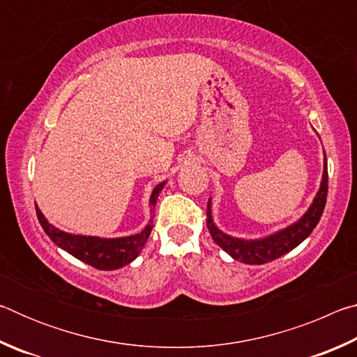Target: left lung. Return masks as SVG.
Segmentation results:
<instances>
[{
    "instance_id": "obj_1",
    "label": "left lung",
    "mask_w": 357,
    "mask_h": 357,
    "mask_svg": "<svg viewBox=\"0 0 357 357\" xmlns=\"http://www.w3.org/2000/svg\"><path fill=\"white\" fill-rule=\"evenodd\" d=\"M326 198H328V162H326L324 154V167H323V178L319 189L313 198L309 209L305 214L296 220L287 228L279 229L273 234H268L264 238L258 239H243L233 238L229 234L223 233L222 229L217 228L213 220V209H211V198L208 202V229L213 236L214 243L222 247L229 257L238 259L245 264H264L285 255L294 247H298L302 241L313 231V228L318 225L319 219L326 206Z\"/></svg>"
}]
</instances>
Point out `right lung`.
<instances>
[{
    "instance_id": "add662e5",
    "label": "right lung",
    "mask_w": 357,
    "mask_h": 357,
    "mask_svg": "<svg viewBox=\"0 0 357 357\" xmlns=\"http://www.w3.org/2000/svg\"><path fill=\"white\" fill-rule=\"evenodd\" d=\"M164 183L157 184L149 198L151 213H153L159 198L160 190L164 189ZM36 214H38L39 223L44 228L47 236L55 243L59 249L70 253L80 261L93 266L100 271H114L129 264L140 255L144 244L153 229V219H149L148 225L140 233L130 234L124 238H99V236H84V234H72L66 233L63 229L53 227L40 213L38 204H36Z\"/></svg>"
}]
</instances>
